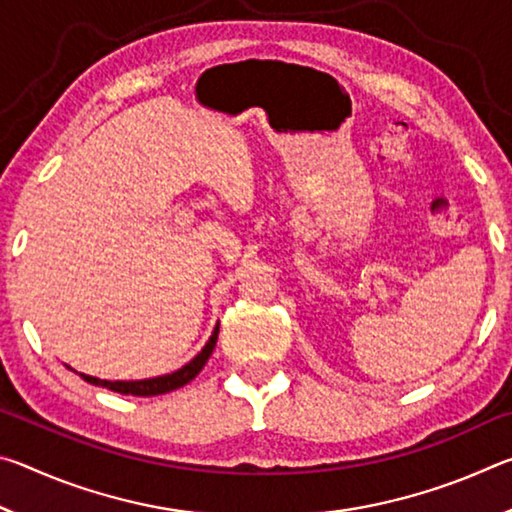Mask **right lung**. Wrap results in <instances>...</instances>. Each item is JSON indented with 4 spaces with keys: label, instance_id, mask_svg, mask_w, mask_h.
I'll return each instance as SVG.
<instances>
[{
    "label": "right lung",
    "instance_id": "obj_1",
    "mask_svg": "<svg viewBox=\"0 0 512 512\" xmlns=\"http://www.w3.org/2000/svg\"><path fill=\"white\" fill-rule=\"evenodd\" d=\"M216 336H219V325L214 327V332L210 336V341L205 343V348L196 354V357L171 375H162V377H153V379H140V381H108V379H97L90 375H81L85 381H90L94 386H106L110 391L121 393V395H137V397H151V395H162L169 391H176V388L185 386L192 381L198 372L203 370L205 361L210 359V354L216 345Z\"/></svg>",
    "mask_w": 512,
    "mask_h": 512
}]
</instances>
